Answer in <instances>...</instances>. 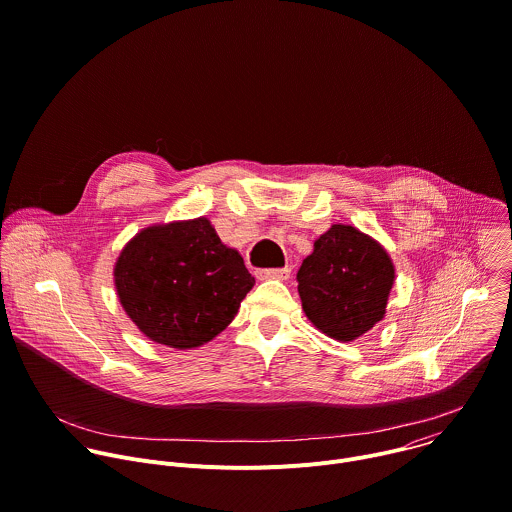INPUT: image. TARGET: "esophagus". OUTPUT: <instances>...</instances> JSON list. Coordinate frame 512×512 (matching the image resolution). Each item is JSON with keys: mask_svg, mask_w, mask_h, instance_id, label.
<instances>
[{"mask_svg": "<svg viewBox=\"0 0 512 512\" xmlns=\"http://www.w3.org/2000/svg\"><path fill=\"white\" fill-rule=\"evenodd\" d=\"M291 275V269H261L257 271V279H279V281H285L289 279Z\"/></svg>", "mask_w": 512, "mask_h": 512, "instance_id": "obj_1", "label": "esophagus"}]
</instances>
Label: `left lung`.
Instances as JSON below:
<instances>
[{
  "mask_svg": "<svg viewBox=\"0 0 512 512\" xmlns=\"http://www.w3.org/2000/svg\"><path fill=\"white\" fill-rule=\"evenodd\" d=\"M297 281L301 307L313 327L348 344L384 319L396 269L380 241L337 223L315 239Z\"/></svg>",
  "mask_w": 512,
  "mask_h": 512,
  "instance_id": "1",
  "label": "left lung"
}]
</instances>
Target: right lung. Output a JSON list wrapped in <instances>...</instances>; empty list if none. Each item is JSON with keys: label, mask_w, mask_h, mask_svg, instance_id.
Wrapping results in <instances>:
<instances>
[{"label": "right lung", "mask_w": 512, "mask_h": 512, "mask_svg": "<svg viewBox=\"0 0 512 512\" xmlns=\"http://www.w3.org/2000/svg\"><path fill=\"white\" fill-rule=\"evenodd\" d=\"M253 285L239 251L219 239L207 217L144 227L114 263L126 315L150 342L175 350L211 342Z\"/></svg>", "instance_id": "add662e5"}]
</instances>
